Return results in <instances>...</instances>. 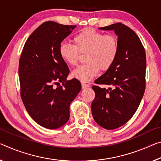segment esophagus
Masks as SVG:
<instances>
[{"mask_svg": "<svg viewBox=\"0 0 161 161\" xmlns=\"http://www.w3.org/2000/svg\"><path fill=\"white\" fill-rule=\"evenodd\" d=\"M90 85H88V84H85V83H81V87L82 89H86V88H89L90 87Z\"/></svg>", "mask_w": 161, "mask_h": 161, "instance_id": "esophagus-1", "label": "esophagus"}]
</instances>
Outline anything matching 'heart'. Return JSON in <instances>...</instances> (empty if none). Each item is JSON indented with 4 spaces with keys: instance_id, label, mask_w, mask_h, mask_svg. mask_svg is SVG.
<instances>
[{
    "instance_id": "obj_1",
    "label": "heart",
    "mask_w": 161,
    "mask_h": 161,
    "mask_svg": "<svg viewBox=\"0 0 161 161\" xmlns=\"http://www.w3.org/2000/svg\"><path fill=\"white\" fill-rule=\"evenodd\" d=\"M75 45L62 42L58 52L64 62L76 65L80 53H85L86 63L79 66L71 72L72 77L87 82L97 75L99 68L106 71L115 62L119 52L118 39L114 35H104L93 29H85L73 38Z\"/></svg>"
}]
</instances>
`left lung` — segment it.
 Masks as SVG:
<instances>
[{
  "instance_id": "obj_1",
  "label": "left lung",
  "mask_w": 161,
  "mask_h": 161,
  "mask_svg": "<svg viewBox=\"0 0 161 161\" xmlns=\"http://www.w3.org/2000/svg\"><path fill=\"white\" fill-rule=\"evenodd\" d=\"M99 29L114 31L119 52L113 66L94 81L109 87L92 86V113L99 126L113 130L128 122L138 108L145 89L146 56L139 37L127 25L117 23Z\"/></svg>"
}]
</instances>
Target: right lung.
Returning <instances> with one entry per match:
<instances>
[{
	"label": "right lung",
	"mask_w": 161,
	"mask_h": 161,
	"mask_svg": "<svg viewBox=\"0 0 161 161\" xmlns=\"http://www.w3.org/2000/svg\"><path fill=\"white\" fill-rule=\"evenodd\" d=\"M76 27L45 22L23 48L19 67L21 99L31 118L45 128L67 123L70 104L81 89L79 80H67L69 70L58 52L61 43ZM60 83L63 86H53Z\"/></svg>",
	"instance_id": "right-lung-1"
}]
</instances>
